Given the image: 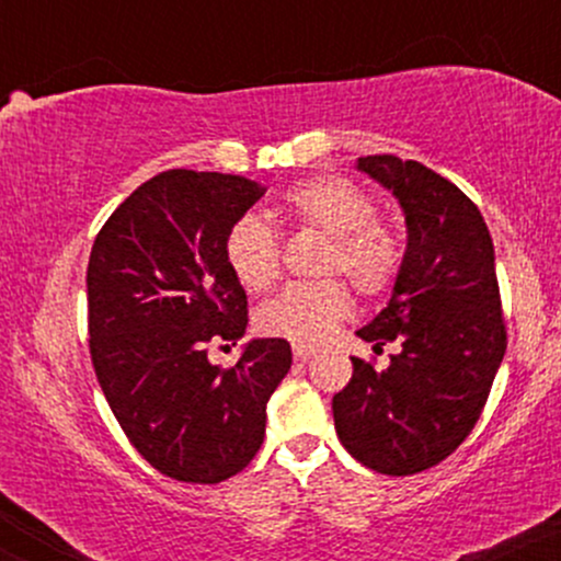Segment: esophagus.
Masks as SVG:
<instances>
[{"label": "esophagus", "instance_id": "obj_1", "mask_svg": "<svg viewBox=\"0 0 561 561\" xmlns=\"http://www.w3.org/2000/svg\"><path fill=\"white\" fill-rule=\"evenodd\" d=\"M293 356H295V362H306V358L313 356V347H311V345L295 343V345H293Z\"/></svg>", "mask_w": 561, "mask_h": 561}]
</instances>
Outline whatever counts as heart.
<instances>
[{
  "label": "heart",
  "mask_w": 561,
  "mask_h": 561,
  "mask_svg": "<svg viewBox=\"0 0 561 561\" xmlns=\"http://www.w3.org/2000/svg\"><path fill=\"white\" fill-rule=\"evenodd\" d=\"M279 210L298 227L327 237L317 274L345 276L364 298H379L396 285L403 266V242L390 224L375 218V199L362 186L343 176L302 179L282 195ZM224 259L248 293H266L279 279V244L268 224L253 214L231 224ZM351 306L345 282L334 276L298 282L263 302L255 327L272 337L313 345L351 313Z\"/></svg>",
  "instance_id": "1"
}]
</instances>
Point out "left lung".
<instances>
[{
	"label": "left lung",
	"mask_w": 561,
	"mask_h": 561,
	"mask_svg": "<svg viewBox=\"0 0 561 561\" xmlns=\"http://www.w3.org/2000/svg\"><path fill=\"white\" fill-rule=\"evenodd\" d=\"M356 169L392 192L405 218L403 266L390 300L356 334L401 351L388 369L351 358L332 398L347 454L382 474L440 465L472 433L506 351L491 231L478 205L440 173L396 156Z\"/></svg>",
	"instance_id": "8db88e82"
}]
</instances>
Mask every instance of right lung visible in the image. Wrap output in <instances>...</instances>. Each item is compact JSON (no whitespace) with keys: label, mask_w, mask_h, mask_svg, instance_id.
<instances>
[{"label":"right lung","mask_w":561,"mask_h":561,"mask_svg":"<svg viewBox=\"0 0 561 561\" xmlns=\"http://www.w3.org/2000/svg\"><path fill=\"white\" fill-rule=\"evenodd\" d=\"M263 192L231 173H158L115 208L89 255L100 388L131 446L173 480L214 485L248 467L293 364L282 337L250 340L231 369L208 362L210 340H240L248 327L224 242Z\"/></svg>","instance_id":"1"}]
</instances>
